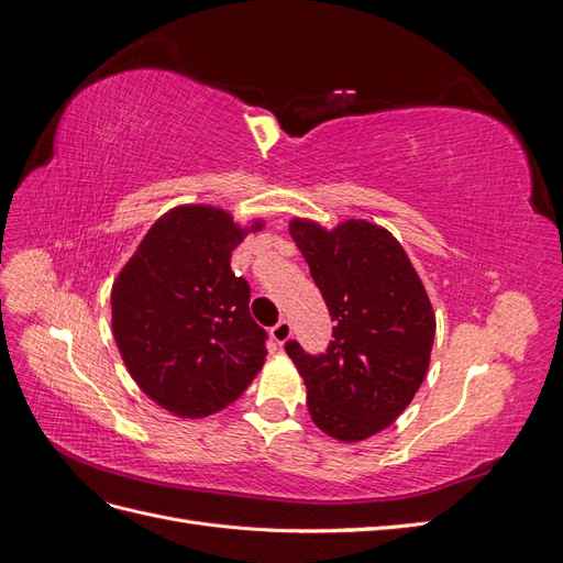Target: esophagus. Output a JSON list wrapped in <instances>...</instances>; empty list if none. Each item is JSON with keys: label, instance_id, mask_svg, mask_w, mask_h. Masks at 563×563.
<instances>
[{"label": "esophagus", "instance_id": "esophagus-1", "mask_svg": "<svg viewBox=\"0 0 563 563\" xmlns=\"http://www.w3.org/2000/svg\"><path fill=\"white\" fill-rule=\"evenodd\" d=\"M269 335H272V340H275L277 345H284L288 338H291V321L288 319H282V321H277L275 327L269 329Z\"/></svg>", "mask_w": 563, "mask_h": 563}]
</instances>
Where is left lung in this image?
<instances>
[{"instance_id":"obj_1","label":"left lung","mask_w":563,"mask_h":563,"mask_svg":"<svg viewBox=\"0 0 563 563\" xmlns=\"http://www.w3.org/2000/svg\"><path fill=\"white\" fill-rule=\"evenodd\" d=\"M291 236L335 323L327 352L286 343L310 416L340 441L368 439L397 420L424 380L434 340L430 298L395 236L366 220L333 232L294 220Z\"/></svg>"}]
</instances>
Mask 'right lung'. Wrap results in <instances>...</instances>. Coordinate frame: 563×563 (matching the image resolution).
<instances>
[{
  "mask_svg": "<svg viewBox=\"0 0 563 563\" xmlns=\"http://www.w3.org/2000/svg\"><path fill=\"white\" fill-rule=\"evenodd\" d=\"M244 234L225 211L178 207L150 228L112 286L122 360L176 416L220 411L263 366L267 333L249 312V282L230 267Z\"/></svg>",
  "mask_w": 563,
  "mask_h": 563,
  "instance_id": "obj_1",
  "label": "right lung"
}]
</instances>
